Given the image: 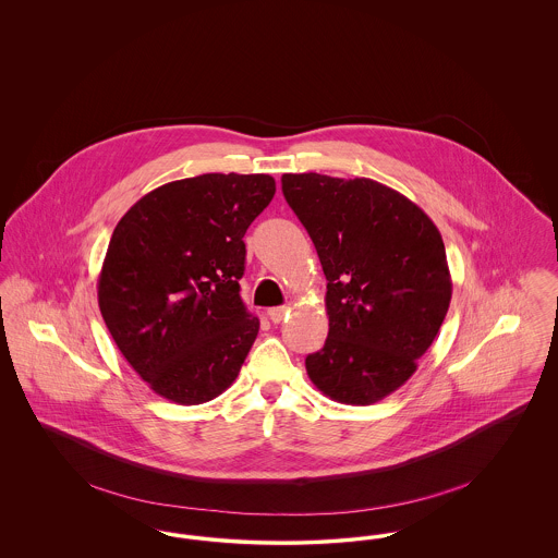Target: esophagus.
<instances>
[{
	"instance_id": "1",
	"label": "esophagus",
	"mask_w": 558,
	"mask_h": 558,
	"mask_svg": "<svg viewBox=\"0 0 558 558\" xmlns=\"http://www.w3.org/2000/svg\"><path fill=\"white\" fill-rule=\"evenodd\" d=\"M287 314H289V310L282 305V307H271V310H267V316L269 319L274 322V324H280L282 319L287 318Z\"/></svg>"
}]
</instances>
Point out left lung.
Instances as JSON below:
<instances>
[{"instance_id": "8db88e82", "label": "left lung", "mask_w": 558, "mask_h": 558, "mask_svg": "<svg viewBox=\"0 0 558 558\" xmlns=\"http://www.w3.org/2000/svg\"><path fill=\"white\" fill-rule=\"evenodd\" d=\"M282 192L318 251L328 337L305 357L326 398L371 405L418 368L451 301L446 246L418 205L368 178L284 173Z\"/></svg>"}]
</instances>
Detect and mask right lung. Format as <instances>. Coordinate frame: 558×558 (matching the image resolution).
Masks as SVG:
<instances>
[{"instance_id": "add662e5", "label": "right lung", "mask_w": 558, "mask_h": 558, "mask_svg": "<svg viewBox=\"0 0 558 558\" xmlns=\"http://www.w3.org/2000/svg\"><path fill=\"white\" fill-rule=\"evenodd\" d=\"M274 194L266 173H205L148 192L117 223L98 305L160 398L196 405L236 380L259 332L240 299L242 239Z\"/></svg>"}]
</instances>
